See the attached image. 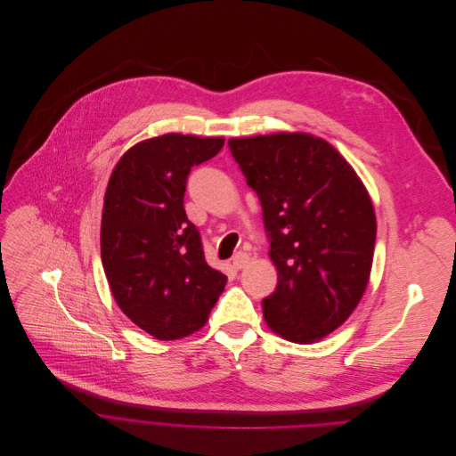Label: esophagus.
Listing matches in <instances>:
<instances>
[{
	"mask_svg": "<svg viewBox=\"0 0 456 456\" xmlns=\"http://www.w3.org/2000/svg\"><path fill=\"white\" fill-rule=\"evenodd\" d=\"M248 260H249V255L244 253V251H239V253L233 256L232 265H233L235 269H242V267L248 264Z\"/></svg>",
	"mask_w": 456,
	"mask_h": 456,
	"instance_id": "obj_1",
	"label": "esophagus"
}]
</instances>
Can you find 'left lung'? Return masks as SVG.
I'll return each mask as SVG.
<instances>
[{"label":"left lung","instance_id":"8db88e82","mask_svg":"<svg viewBox=\"0 0 456 456\" xmlns=\"http://www.w3.org/2000/svg\"><path fill=\"white\" fill-rule=\"evenodd\" d=\"M246 183L260 200L279 286L262 300L282 338L314 343L338 329L367 289L376 214L345 158L305 133L232 138Z\"/></svg>","mask_w":456,"mask_h":456}]
</instances>
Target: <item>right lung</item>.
Masks as SVG:
<instances>
[{
    "label": "right lung",
    "instance_id": "1",
    "mask_svg": "<svg viewBox=\"0 0 456 456\" xmlns=\"http://www.w3.org/2000/svg\"><path fill=\"white\" fill-rule=\"evenodd\" d=\"M224 138L163 134L131 147L104 198L101 255L124 314L156 339L200 330L226 275L205 260L183 198L191 168L214 158Z\"/></svg>",
    "mask_w": 456,
    "mask_h": 456
}]
</instances>
